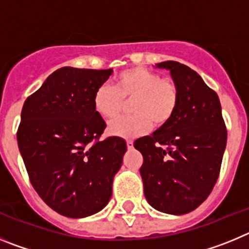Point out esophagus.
Listing matches in <instances>:
<instances>
[{
	"instance_id": "obj_1",
	"label": "esophagus",
	"mask_w": 249,
	"mask_h": 249,
	"mask_svg": "<svg viewBox=\"0 0 249 249\" xmlns=\"http://www.w3.org/2000/svg\"><path fill=\"white\" fill-rule=\"evenodd\" d=\"M126 144H127V148H128V149L133 148V142H132V141H127Z\"/></svg>"
}]
</instances>
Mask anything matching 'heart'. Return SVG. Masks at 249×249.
I'll return each instance as SVG.
<instances>
[{
  "instance_id": "1",
  "label": "heart",
  "mask_w": 249,
  "mask_h": 249,
  "mask_svg": "<svg viewBox=\"0 0 249 249\" xmlns=\"http://www.w3.org/2000/svg\"><path fill=\"white\" fill-rule=\"evenodd\" d=\"M132 100V116L112 121L108 132L122 138L144 135L153 126H166L175 116L179 102V91L169 78H160L143 67L124 70L116 77L114 87L103 83L93 94L94 109L105 120H113L121 113L124 101Z\"/></svg>"
}]
</instances>
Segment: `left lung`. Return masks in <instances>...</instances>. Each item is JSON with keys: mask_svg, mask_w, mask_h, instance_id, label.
<instances>
[{"mask_svg": "<svg viewBox=\"0 0 249 249\" xmlns=\"http://www.w3.org/2000/svg\"><path fill=\"white\" fill-rule=\"evenodd\" d=\"M157 67L169 71L179 102L166 126L133 146L143 156L140 172L147 202L160 212L179 215L196 210L212 192L227 129L218 96L197 72L176 61Z\"/></svg>", "mask_w": 249, "mask_h": 249, "instance_id": "left-lung-1", "label": "left lung"}]
</instances>
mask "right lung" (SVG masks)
<instances>
[{"label": "right lung", "instance_id": "right-lung-1", "mask_svg": "<svg viewBox=\"0 0 249 249\" xmlns=\"http://www.w3.org/2000/svg\"><path fill=\"white\" fill-rule=\"evenodd\" d=\"M112 72L59 68L22 107L17 142L31 184L65 217L83 218L105 208L122 166L126 142L100 140L106 122L93 106L94 91Z\"/></svg>", "mask_w": 249, "mask_h": 249}]
</instances>
